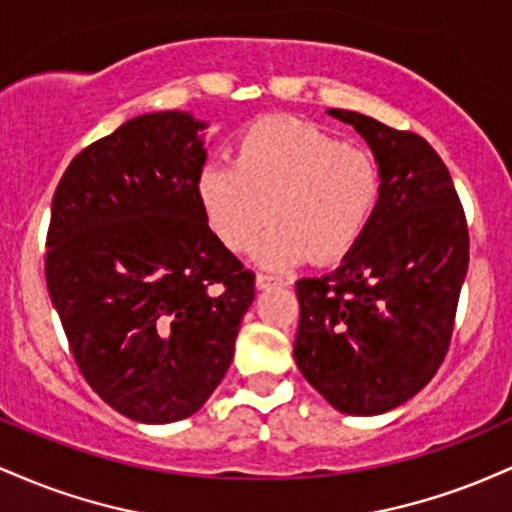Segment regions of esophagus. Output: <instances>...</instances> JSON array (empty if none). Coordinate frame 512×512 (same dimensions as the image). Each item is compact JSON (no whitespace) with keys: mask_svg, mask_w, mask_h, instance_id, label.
Wrapping results in <instances>:
<instances>
[{"mask_svg":"<svg viewBox=\"0 0 512 512\" xmlns=\"http://www.w3.org/2000/svg\"><path fill=\"white\" fill-rule=\"evenodd\" d=\"M255 284L257 289L264 291V289H272V286H281L284 284V279H279V276H272V274H257Z\"/></svg>","mask_w":512,"mask_h":512,"instance_id":"esophagus-1","label":"esophagus"}]
</instances>
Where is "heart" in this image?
<instances>
[{
  "mask_svg": "<svg viewBox=\"0 0 512 512\" xmlns=\"http://www.w3.org/2000/svg\"><path fill=\"white\" fill-rule=\"evenodd\" d=\"M380 195L373 158L332 134L291 117L255 122L236 144L233 163L209 161L197 175V199L216 238L243 252L274 228L255 250V262L286 269L308 255L344 257L366 231Z\"/></svg>",
  "mask_w": 512,
  "mask_h": 512,
  "instance_id": "b5f03b06",
  "label": "heart"
}]
</instances>
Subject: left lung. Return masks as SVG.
I'll return each instance as SVG.
<instances>
[{
	"label": "left lung",
	"instance_id": "8db88e82",
	"mask_svg": "<svg viewBox=\"0 0 512 512\" xmlns=\"http://www.w3.org/2000/svg\"><path fill=\"white\" fill-rule=\"evenodd\" d=\"M327 115L368 144L380 195L339 267L296 281L293 358L334 409L375 416L414 397L443 363L467 276V221L426 139L354 110Z\"/></svg>",
	"mask_w": 512,
	"mask_h": 512
}]
</instances>
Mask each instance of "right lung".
Masks as SVG:
<instances>
[{"label":"right lung","instance_id":"right-lung-1","mask_svg":"<svg viewBox=\"0 0 512 512\" xmlns=\"http://www.w3.org/2000/svg\"><path fill=\"white\" fill-rule=\"evenodd\" d=\"M207 127L182 110L132 117L81 151L52 197V305L88 385L139 424L202 409L255 301V274L199 207Z\"/></svg>","mask_w":512,"mask_h":512}]
</instances>
